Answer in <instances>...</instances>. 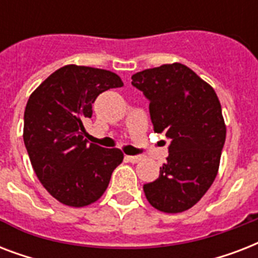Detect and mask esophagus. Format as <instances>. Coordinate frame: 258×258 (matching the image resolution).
I'll list each match as a JSON object with an SVG mask.
<instances>
[{"mask_svg": "<svg viewBox=\"0 0 258 258\" xmlns=\"http://www.w3.org/2000/svg\"><path fill=\"white\" fill-rule=\"evenodd\" d=\"M125 159H127L128 162H131V163H138V162L141 161L142 158L141 157H134V155H127V157H125Z\"/></svg>", "mask_w": 258, "mask_h": 258, "instance_id": "obj_1", "label": "esophagus"}]
</instances>
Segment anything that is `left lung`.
Masks as SVG:
<instances>
[{
	"label": "left lung",
	"instance_id": "left-lung-1",
	"mask_svg": "<svg viewBox=\"0 0 258 258\" xmlns=\"http://www.w3.org/2000/svg\"><path fill=\"white\" fill-rule=\"evenodd\" d=\"M150 100L155 133L170 139L159 178L143 186L151 206L163 213L192 208L214 182L226 138L216 91L188 67L174 62L133 75Z\"/></svg>",
	"mask_w": 258,
	"mask_h": 258
}]
</instances>
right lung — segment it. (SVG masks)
<instances>
[{"mask_svg": "<svg viewBox=\"0 0 258 258\" xmlns=\"http://www.w3.org/2000/svg\"><path fill=\"white\" fill-rule=\"evenodd\" d=\"M119 87L123 82L111 71L71 64L48 76L26 103L24 143L30 163L46 191L67 206L96 202L123 162L119 149L88 145L83 137L93 101Z\"/></svg>", "mask_w": 258, "mask_h": 258, "instance_id": "add662e5", "label": "right lung"}]
</instances>
